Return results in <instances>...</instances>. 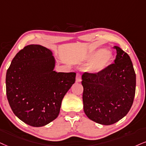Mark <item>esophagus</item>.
<instances>
[{"instance_id": "obj_1", "label": "esophagus", "mask_w": 146, "mask_h": 146, "mask_svg": "<svg viewBox=\"0 0 146 146\" xmlns=\"http://www.w3.org/2000/svg\"><path fill=\"white\" fill-rule=\"evenodd\" d=\"M76 82H81V74H80V73H77V74H76Z\"/></svg>"}]
</instances>
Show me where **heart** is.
Masks as SVG:
<instances>
[{"mask_svg":"<svg viewBox=\"0 0 146 146\" xmlns=\"http://www.w3.org/2000/svg\"><path fill=\"white\" fill-rule=\"evenodd\" d=\"M112 58V53L108 50L100 49L92 51L87 56V60L90 62L86 69L89 72L100 73L109 66Z\"/></svg>","mask_w":146,"mask_h":146,"instance_id":"b5f03b06","label":"heart"}]
</instances>
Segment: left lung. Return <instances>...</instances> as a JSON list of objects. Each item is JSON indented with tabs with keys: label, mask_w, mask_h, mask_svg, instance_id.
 <instances>
[{
	"label": "left lung",
	"mask_w": 146,
	"mask_h": 146,
	"mask_svg": "<svg viewBox=\"0 0 146 146\" xmlns=\"http://www.w3.org/2000/svg\"><path fill=\"white\" fill-rule=\"evenodd\" d=\"M114 63L100 73L82 76L84 111L104 125L116 123L130 110L135 94L136 75L130 57L118 46Z\"/></svg>",
	"instance_id": "left-lung-1"
}]
</instances>
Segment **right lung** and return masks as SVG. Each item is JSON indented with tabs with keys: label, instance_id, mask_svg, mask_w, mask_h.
<instances>
[{
	"label": "right lung",
	"instance_id": "obj_1",
	"mask_svg": "<svg viewBox=\"0 0 146 146\" xmlns=\"http://www.w3.org/2000/svg\"><path fill=\"white\" fill-rule=\"evenodd\" d=\"M52 54L44 46L30 44L16 54L7 71L11 108L32 127H42L58 116L63 98L76 80L75 72L54 71Z\"/></svg>",
	"mask_w": 146,
	"mask_h": 146
}]
</instances>
